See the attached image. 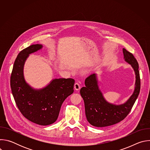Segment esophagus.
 <instances>
[{"instance_id":"esophagus-1","label":"esophagus","mask_w":150,"mask_h":150,"mask_svg":"<svg viewBox=\"0 0 150 150\" xmlns=\"http://www.w3.org/2000/svg\"><path fill=\"white\" fill-rule=\"evenodd\" d=\"M74 88L76 90H79L80 88H81V85L80 84L78 83V82H76L74 85Z\"/></svg>"}]
</instances>
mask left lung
<instances>
[{
    "label": "left lung",
    "mask_w": 150,
    "mask_h": 150,
    "mask_svg": "<svg viewBox=\"0 0 150 150\" xmlns=\"http://www.w3.org/2000/svg\"><path fill=\"white\" fill-rule=\"evenodd\" d=\"M125 60L132 66L135 74V84L133 94L125 103L116 105L107 101L99 89L96 74H93L85 80V86L81 88L85 116L88 122L96 127L115 125L123 120L131 112L138 98L141 88L138 63L134 55L123 49Z\"/></svg>",
    "instance_id": "obj_1"
}]
</instances>
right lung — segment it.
Masks as SVG:
<instances>
[{
    "label": "right lung",
    "instance_id": "right-lung-1",
    "mask_svg": "<svg viewBox=\"0 0 150 150\" xmlns=\"http://www.w3.org/2000/svg\"><path fill=\"white\" fill-rule=\"evenodd\" d=\"M42 46L33 45L17 56L11 76V87L16 104L21 113L31 122L46 126L55 122L63 102L74 93L75 80L72 78L53 79L43 88H32L24 76V66L30 54Z\"/></svg>",
    "mask_w": 150,
    "mask_h": 150
}]
</instances>
